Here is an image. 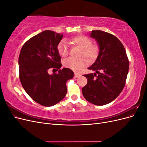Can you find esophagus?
Returning a JSON list of instances; mask_svg holds the SVG:
<instances>
[{"mask_svg": "<svg viewBox=\"0 0 147 147\" xmlns=\"http://www.w3.org/2000/svg\"><path fill=\"white\" fill-rule=\"evenodd\" d=\"M80 74H77V73H75V75H74V77L75 78H78V77H79L80 76Z\"/></svg>", "mask_w": 147, "mask_h": 147, "instance_id": "34e87169", "label": "esophagus"}]
</instances>
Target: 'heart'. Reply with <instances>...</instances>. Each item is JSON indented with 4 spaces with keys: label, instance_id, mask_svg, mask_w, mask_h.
<instances>
[{
    "label": "heart",
    "instance_id": "obj_1",
    "mask_svg": "<svg viewBox=\"0 0 147 147\" xmlns=\"http://www.w3.org/2000/svg\"><path fill=\"white\" fill-rule=\"evenodd\" d=\"M70 43L74 46L81 48L80 57H85L89 61H92L98 55L99 48L97 45H93L91 40L85 35H76L70 39ZM57 50L59 55L62 57H66L69 54V46L65 40L61 41L57 47ZM64 65L65 67L72 70L75 72L82 69L86 65V61L81 58L75 60L72 58L64 61Z\"/></svg>",
    "mask_w": 147,
    "mask_h": 147
}]
</instances>
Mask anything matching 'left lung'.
Masks as SVG:
<instances>
[{"label":"left lung","mask_w":147,"mask_h":147,"mask_svg":"<svg viewBox=\"0 0 147 147\" xmlns=\"http://www.w3.org/2000/svg\"><path fill=\"white\" fill-rule=\"evenodd\" d=\"M90 35L96 40L99 51L94 64L88 67L96 72L84 75L88 83L82 88V93L91 104L104 105L115 100L122 91L129 61L123 44L113 35L99 30H92Z\"/></svg>","instance_id":"1"}]
</instances>
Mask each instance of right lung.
Masks as SVG:
<instances>
[{
  "mask_svg": "<svg viewBox=\"0 0 147 147\" xmlns=\"http://www.w3.org/2000/svg\"><path fill=\"white\" fill-rule=\"evenodd\" d=\"M63 34L47 30L30 38L22 47L18 59L20 79L27 94L38 104L54 105L66 95V82L74 77L68 68L60 69L61 56L57 47ZM50 68L59 73L50 75Z\"/></svg>",
  "mask_w": 147,
  "mask_h": 147,
  "instance_id": "1",
  "label": "right lung"
}]
</instances>
